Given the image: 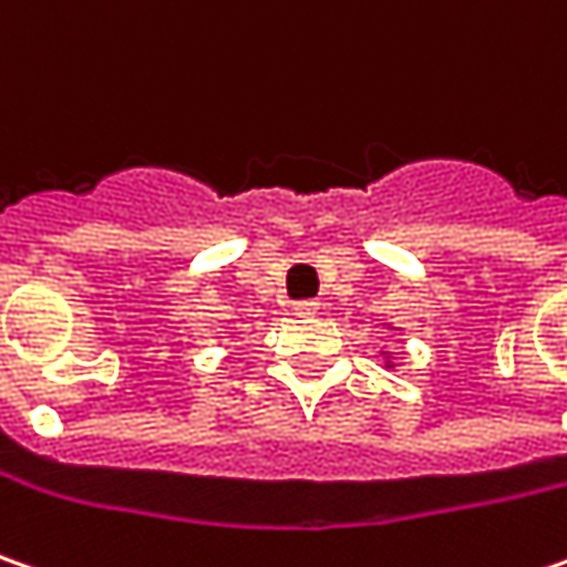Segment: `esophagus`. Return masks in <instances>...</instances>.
<instances>
[{"instance_id": "34e87169", "label": "esophagus", "mask_w": 567, "mask_h": 567, "mask_svg": "<svg viewBox=\"0 0 567 567\" xmlns=\"http://www.w3.org/2000/svg\"><path fill=\"white\" fill-rule=\"evenodd\" d=\"M291 310H295V317H313V313H320V303L298 301V303H291Z\"/></svg>"}]
</instances>
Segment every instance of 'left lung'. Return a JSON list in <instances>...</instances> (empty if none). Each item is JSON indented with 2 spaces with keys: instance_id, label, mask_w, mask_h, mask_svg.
I'll return each instance as SVG.
<instances>
[{
  "instance_id": "left-lung-1",
  "label": "left lung",
  "mask_w": 567,
  "mask_h": 567,
  "mask_svg": "<svg viewBox=\"0 0 567 567\" xmlns=\"http://www.w3.org/2000/svg\"><path fill=\"white\" fill-rule=\"evenodd\" d=\"M385 363H389V367H395V363H392V361H385Z\"/></svg>"
}]
</instances>
